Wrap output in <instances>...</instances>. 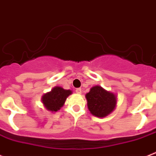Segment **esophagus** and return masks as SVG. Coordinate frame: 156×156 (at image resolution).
I'll use <instances>...</instances> for the list:
<instances>
[{"instance_id":"1","label":"esophagus","mask_w":156,"mask_h":156,"mask_svg":"<svg viewBox=\"0 0 156 156\" xmlns=\"http://www.w3.org/2000/svg\"><path fill=\"white\" fill-rule=\"evenodd\" d=\"M75 92H76V93H78V94H81V93H82V89H80V88H78V89H75Z\"/></svg>"}]
</instances>
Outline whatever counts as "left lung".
<instances>
[{
  "instance_id": "obj_1",
  "label": "left lung",
  "mask_w": 156,
  "mask_h": 156,
  "mask_svg": "<svg viewBox=\"0 0 156 156\" xmlns=\"http://www.w3.org/2000/svg\"><path fill=\"white\" fill-rule=\"evenodd\" d=\"M86 97L90 113L98 118L106 117L115 108L116 95L107 91L100 86L92 87Z\"/></svg>"
}]
</instances>
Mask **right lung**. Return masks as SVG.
Wrapping results in <instances>:
<instances>
[{
  "instance_id": "right-lung-1",
  "label": "right lung",
  "mask_w": 156,
  "mask_h": 156,
  "mask_svg": "<svg viewBox=\"0 0 156 156\" xmlns=\"http://www.w3.org/2000/svg\"><path fill=\"white\" fill-rule=\"evenodd\" d=\"M71 93V90H67L59 86H55L51 91L43 95L41 101L47 110L55 112L63 106L67 97Z\"/></svg>"
}]
</instances>
